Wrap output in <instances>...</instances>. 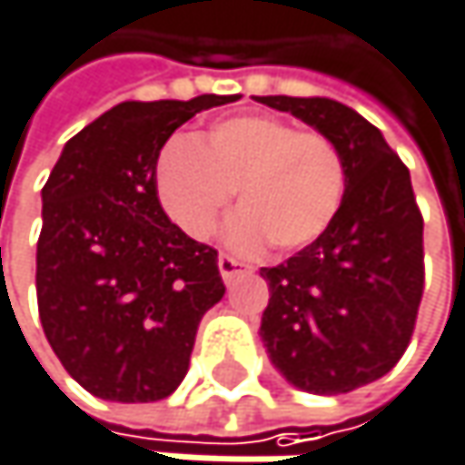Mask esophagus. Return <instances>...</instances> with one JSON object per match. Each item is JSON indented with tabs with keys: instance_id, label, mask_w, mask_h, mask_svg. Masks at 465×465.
Masks as SVG:
<instances>
[{
	"instance_id": "34e87169",
	"label": "esophagus",
	"mask_w": 465,
	"mask_h": 465,
	"mask_svg": "<svg viewBox=\"0 0 465 465\" xmlns=\"http://www.w3.org/2000/svg\"><path fill=\"white\" fill-rule=\"evenodd\" d=\"M218 269H221V277H223L226 282H232L233 277H239V274H250V272H252V266H250V263H244V261L233 258V255H229V252H223V255L218 258Z\"/></svg>"
}]
</instances>
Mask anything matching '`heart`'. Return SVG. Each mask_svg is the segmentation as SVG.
<instances>
[{"instance_id": "heart-1", "label": "heart", "mask_w": 465, "mask_h": 465, "mask_svg": "<svg viewBox=\"0 0 465 465\" xmlns=\"http://www.w3.org/2000/svg\"><path fill=\"white\" fill-rule=\"evenodd\" d=\"M229 239L242 250L269 242L277 252L312 244L344 196V161L323 132L280 115L247 113L210 124L199 140L174 134L153 161L163 215L191 239H210L233 202Z\"/></svg>"}]
</instances>
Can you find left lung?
Masks as SVG:
<instances>
[{
  "label": "left lung",
  "instance_id": "obj_1",
  "mask_svg": "<svg viewBox=\"0 0 465 465\" xmlns=\"http://www.w3.org/2000/svg\"><path fill=\"white\" fill-rule=\"evenodd\" d=\"M333 142L341 204L312 244L261 269V336L282 377L307 393H350L388 374L410 347L425 288L422 213L407 163L380 129L333 99L258 96Z\"/></svg>",
  "mask_w": 465,
  "mask_h": 465
}]
</instances>
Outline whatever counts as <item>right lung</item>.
<instances>
[{
	"label": "right lung",
	"instance_id": "add662e5",
	"mask_svg": "<svg viewBox=\"0 0 465 465\" xmlns=\"http://www.w3.org/2000/svg\"><path fill=\"white\" fill-rule=\"evenodd\" d=\"M236 96L124 102L66 142L43 188L37 307L61 366L96 399L147 404L185 377L223 293L218 250L180 232L153 191L177 126Z\"/></svg>",
	"mask_w": 465,
	"mask_h": 465
}]
</instances>
